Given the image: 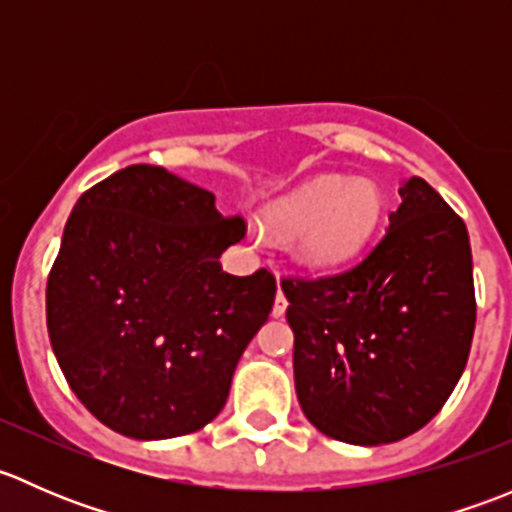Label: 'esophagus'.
<instances>
[{"mask_svg":"<svg viewBox=\"0 0 512 512\" xmlns=\"http://www.w3.org/2000/svg\"><path fill=\"white\" fill-rule=\"evenodd\" d=\"M287 312V297L282 294V289H277V297H275V307H272V314L275 317H282Z\"/></svg>","mask_w":512,"mask_h":512,"instance_id":"34e87169","label":"esophagus"}]
</instances>
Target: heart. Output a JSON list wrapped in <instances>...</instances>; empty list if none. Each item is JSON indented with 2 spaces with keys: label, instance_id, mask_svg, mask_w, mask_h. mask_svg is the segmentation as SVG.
Instances as JSON below:
<instances>
[{
  "label": "heart",
  "instance_id": "heart-1",
  "mask_svg": "<svg viewBox=\"0 0 512 512\" xmlns=\"http://www.w3.org/2000/svg\"><path fill=\"white\" fill-rule=\"evenodd\" d=\"M384 213L379 185L366 178L319 175L297 185L262 210L265 227L309 270H337L354 260Z\"/></svg>",
  "mask_w": 512,
  "mask_h": 512
}]
</instances>
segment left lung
Listing matches in <instances>:
<instances>
[{
    "instance_id": "left-lung-1",
    "label": "left lung",
    "mask_w": 512,
    "mask_h": 512,
    "mask_svg": "<svg viewBox=\"0 0 512 512\" xmlns=\"http://www.w3.org/2000/svg\"><path fill=\"white\" fill-rule=\"evenodd\" d=\"M399 195L364 260L282 280L299 406L324 436L354 446L426 426L456 389L476 329L466 223L423 178L404 180Z\"/></svg>"
}]
</instances>
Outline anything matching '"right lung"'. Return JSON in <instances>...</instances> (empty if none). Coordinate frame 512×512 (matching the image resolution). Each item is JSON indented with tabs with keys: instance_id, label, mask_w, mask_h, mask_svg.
Listing matches in <instances>:
<instances>
[{
	"instance_id": "obj_1",
	"label": "right lung",
	"mask_w": 512,
	"mask_h": 512,
	"mask_svg": "<svg viewBox=\"0 0 512 512\" xmlns=\"http://www.w3.org/2000/svg\"><path fill=\"white\" fill-rule=\"evenodd\" d=\"M245 237L215 195L158 165H128L74 205L46 282L51 349L103 426L185 436L223 411L232 374L275 304V277L227 275Z\"/></svg>"
}]
</instances>
